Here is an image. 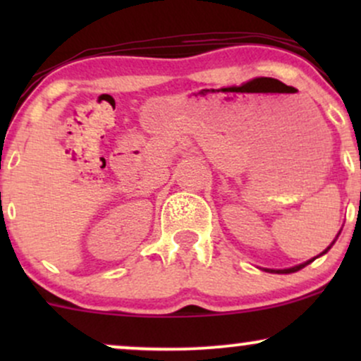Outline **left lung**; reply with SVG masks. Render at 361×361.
Wrapping results in <instances>:
<instances>
[{"label":"left lung","mask_w":361,"mask_h":361,"mask_svg":"<svg viewBox=\"0 0 361 361\" xmlns=\"http://www.w3.org/2000/svg\"><path fill=\"white\" fill-rule=\"evenodd\" d=\"M329 250H331V246H329V247H327V250H326V251H322V252H321V255H324V252H327V251H329ZM316 258H317V256H316ZM316 258H312V259L305 261V263H302V264H299V267H293V268H287V270H268V271H273V273H293V271H299V270H300V268L307 267V264L310 263V261H314V259H316Z\"/></svg>","instance_id":"obj_1"}]
</instances>
